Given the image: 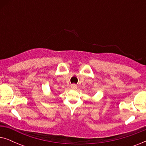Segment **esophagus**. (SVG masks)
I'll list each match as a JSON object with an SVG mask.
<instances>
[{
    "label": "esophagus",
    "instance_id": "1",
    "mask_svg": "<svg viewBox=\"0 0 146 146\" xmlns=\"http://www.w3.org/2000/svg\"><path fill=\"white\" fill-rule=\"evenodd\" d=\"M71 88L72 89H76L77 88V86L75 84H73L71 85Z\"/></svg>",
    "mask_w": 146,
    "mask_h": 146
}]
</instances>
